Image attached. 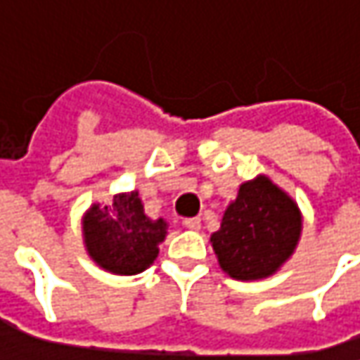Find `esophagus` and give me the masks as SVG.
Masks as SVG:
<instances>
[{"label": "esophagus", "instance_id": "34e87169", "mask_svg": "<svg viewBox=\"0 0 360 360\" xmlns=\"http://www.w3.org/2000/svg\"><path fill=\"white\" fill-rule=\"evenodd\" d=\"M182 223H184V227H186V229H193V231H196V229H200V219H198V217L184 219Z\"/></svg>", "mask_w": 360, "mask_h": 360}]
</instances>
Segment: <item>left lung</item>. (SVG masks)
Returning <instances> with one entry per match:
<instances>
[{"label": "left lung", "instance_id": "8db88e82", "mask_svg": "<svg viewBox=\"0 0 360 360\" xmlns=\"http://www.w3.org/2000/svg\"><path fill=\"white\" fill-rule=\"evenodd\" d=\"M297 202L270 178L258 176L240 186L211 236L219 266L236 281L266 278L295 252L301 238Z\"/></svg>", "mask_w": 360, "mask_h": 360}]
</instances>
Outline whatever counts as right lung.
<instances>
[{"instance_id":"obj_1","label":"right lung","mask_w":360,"mask_h":360,"mask_svg":"<svg viewBox=\"0 0 360 360\" xmlns=\"http://www.w3.org/2000/svg\"><path fill=\"white\" fill-rule=\"evenodd\" d=\"M84 244L90 258L112 274H139L153 264L166 240L164 219L145 215L139 193H120L112 205H91L82 219Z\"/></svg>"}]
</instances>
